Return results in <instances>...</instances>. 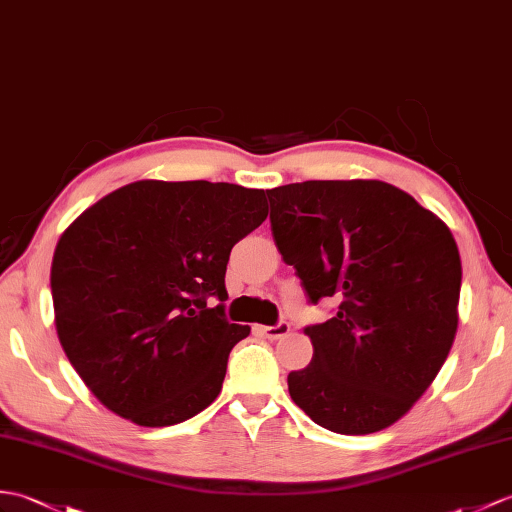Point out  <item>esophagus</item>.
<instances>
[{
	"label": "esophagus",
	"mask_w": 512,
	"mask_h": 512,
	"mask_svg": "<svg viewBox=\"0 0 512 512\" xmlns=\"http://www.w3.org/2000/svg\"><path fill=\"white\" fill-rule=\"evenodd\" d=\"M261 336H266L268 340H279L290 334V325L288 323H279L275 327H259Z\"/></svg>",
	"instance_id": "obj_1"
}]
</instances>
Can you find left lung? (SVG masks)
I'll list each match as a JSON object with an SVG mask.
<instances>
[{"label":"left lung","instance_id":"obj_1","mask_svg":"<svg viewBox=\"0 0 512 512\" xmlns=\"http://www.w3.org/2000/svg\"><path fill=\"white\" fill-rule=\"evenodd\" d=\"M272 237L312 303L314 358L288 375L292 401L325 430L360 436L406 417L454 344L462 266L447 224L371 178L266 189Z\"/></svg>","mask_w":512,"mask_h":512}]
</instances>
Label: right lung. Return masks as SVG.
Masks as SVG:
<instances>
[{"instance_id":"right-lung-1","label":"right lung","mask_w":512,"mask_h":512,"mask_svg":"<svg viewBox=\"0 0 512 512\" xmlns=\"http://www.w3.org/2000/svg\"><path fill=\"white\" fill-rule=\"evenodd\" d=\"M264 189L135 181L63 231L52 259L54 325L104 408L144 427L183 423L222 390L251 334L224 318L231 248L266 220Z\"/></svg>"}]
</instances>
